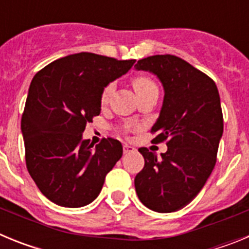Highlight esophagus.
Returning a JSON list of instances; mask_svg holds the SVG:
<instances>
[{
  "label": "esophagus",
  "instance_id": "34e87169",
  "mask_svg": "<svg viewBox=\"0 0 249 249\" xmlns=\"http://www.w3.org/2000/svg\"><path fill=\"white\" fill-rule=\"evenodd\" d=\"M133 151H136V148L133 146L127 143L123 144V152H124V153H129V152H133Z\"/></svg>",
  "mask_w": 249,
  "mask_h": 249
}]
</instances>
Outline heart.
Masks as SVG:
<instances>
[{
  "mask_svg": "<svg viewBox=\"0 0 249 249\" xmlns=\"http://www.w3.org/2000/svg\"><path fill=\"white\" fill-rule=\"evenodd\" d=\"M132 86H133V89H135L137 96L149 91V89H157V86L155 85V82H153L151 78H148L147 76H143V74L133 77V78H132ZM112 91H113V86L112 85H107L105 89H102V92H101V97H100L101 105L106 106L107 103H108L109 98H111Z\"/></svg>",
  "mask_w": 249,
  "mask_h": 249,
  "instance_id": "heart-1",
  "label": "heart"
}]
</instances>
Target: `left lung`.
<instances>
[{
    "label": "left lung",
    "instance_id": "left-lung-1",
    "mask_svg": "<svg viewBox=\"0 0 249 249\" xmlns=\"http://www.w3.org/2000/svg\"><path fill=\"white\" fill-rule=\"evenodd\" d=\"M135 67L156 74L163 86V105L151 132L157 135L152 142H167L160 157L138 148L144 167L135 178L136 192L149 210L176 212L201 192L214 168L223 133L218 89L212 78L173 54L149 56Z\"/></svg>",
    "mask_w": 249,
    "mask_h": 249
}]
</instances>
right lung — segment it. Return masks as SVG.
Segmentation results:
<instances>
[{"label": "right lung", "instance_id": "obj_1", "mask_svg": "<svg viewBox=\"0 0 249 249\" xmlns=\"http://www.w3.org/2000/svg\"><path fill=\"white\" fill-rule=\"evenodd\" d=\"M135 62L81 52L56 59L34 77L21 131L28 173L51 202L78 208L100 195L106 175L122 157V144L108 137L93 147L82 133L100 114L102 89Z\"/></svg>", "mask_w": 249, "mask_h": 249}]
</instances>
